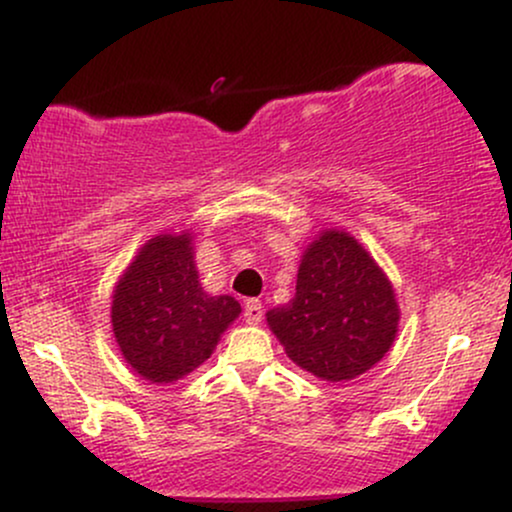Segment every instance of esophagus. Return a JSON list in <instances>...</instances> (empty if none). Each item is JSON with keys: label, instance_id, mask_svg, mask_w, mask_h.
Here are the masks:
<instances>
[{"label": "esophagus", "instance_id": "esophagus-1", "mask_svg": "<svg viewBox=\"0 0 512 512\" xmlns=\"http://www.w3.org/2000/svg\"><path fill=\"white\" fill-rule=\"evenodd\" d=\"M262 303L257 301V298H250L248 303H245V310H243V317H245V322H248V325H257V322L262 320Z\"/></svg>", "mask_w": 512, "mask_h": 512}]
</instances>
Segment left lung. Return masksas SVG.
Instances as JSON below:
<instances>
[{"mask_svg": "<svg viewBox=\"0 0 512 512\" xmlns=\"http://www.w3.org/2000/svg\"><path fill=\"white\" fill-rule=\"evenodd\" d=\"M267 325L296 366L342 383L392 349L399 305L370 252L351 233L325 228L303 250L296 296L269 310Z\"/></svg>", "mask_w": 512, "mask_h": 512, "instance_id": "obj_1", "label": "left lung"}]
</instances>
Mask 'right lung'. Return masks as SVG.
Here are the masks:
<instances>
[{"label": "right lung", "mask_w": 512, "mask_h": 512, "mask_svg": "<svg viewBox=\"0 0 512 512\" xmlns=\"http://www.w3.org/2000/svg\"><path fill=\"white\" fill-rule=\"evenodd\" d=\"M192 240L190 228L146 240L113 291L110 322L122 358L156 385L202 366L240 315L236 298L202 289Z\"/></svg>", "instance_id": "add662e5"}]
</instances>
